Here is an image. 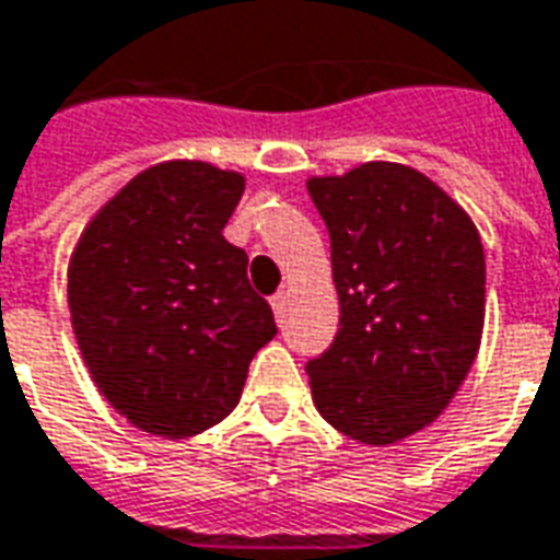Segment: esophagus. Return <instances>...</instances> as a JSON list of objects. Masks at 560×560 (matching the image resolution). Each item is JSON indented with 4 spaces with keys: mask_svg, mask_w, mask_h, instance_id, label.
<instances>
[{
    "mask_svg": "<svg viewBox=\"0 0 560 560\" xmlns=\"http://www.w3.org/2000/svg\"><path fill=\"white\" fill-rule=\"evenodd\" d=\"M269 305H272V312H276V320H284V312H288V296L284 293H276L272 300H269Z\"/></svg>",
    "mask_w": 560,
    "mask_h": 560,
    "instance_id": "esophagus-1",
    "label": "esophagus"
}]
</instances>
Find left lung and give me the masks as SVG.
I'll return each instance as SVG.
<instances>
[{"mask_svg": "<svg viewBox=\"0 0 560 560\" xmlns=\"http://www.w3.org/2000/svg\"><path fill=\"white\" fill-rule=\"evenodd\" d=\"M329 231L339 332L305 365L317 413L365 446L432 425L468 377L486 320L480 231L399 161L308 176Z\"/></svg>", "mask_w": 560, "mask_h": 560, "instance_id": "left-lung-1", "label": "left lung"}]
</instances>
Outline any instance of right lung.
Here are the masks:
<instances>
[{
	"mask_svg": "<svg viewBox=\"0 0 560 560\" xmlns=\"http://www.w3.org/2000/svg\"><path fill=\"white\" fill-rule=\"evenodd\" d=\"M245 191L240 171L159 161L128 179L74 243L68 312L104 399L135 429L195 438L243 396L272 336L248 255L224 240Z\"/></svg>",
	"mask_w": 560,
	"mask_h": 560,
	"instance_id": "add662e5",
	"label": "right lung"
}]
</instances>
